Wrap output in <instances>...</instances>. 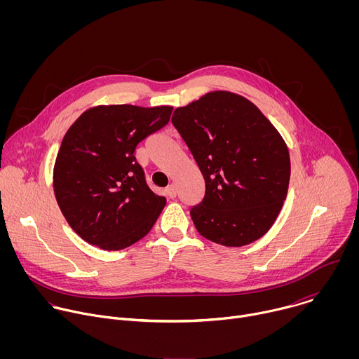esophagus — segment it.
I'll use <instances>...</instances> for the list:
<instances>
[{
	"instance_id": "esophagus-1",
	"label": "esophagus",
	"mask_w": 359,
	"mask_h": 359,
	"mask_svg": "<svg viewBox=\"0 0 359 359\" xmlns=\"http://www.w3.org/2000/svg\"><path fill=\"white\" fill-rule=\"evenodd\" d=\"M165 193H166V196H168V197H170V198H175V197H176V194H177L176 186H175V184H170L169 187H166Z\"/></svg>"
}]
</instances>
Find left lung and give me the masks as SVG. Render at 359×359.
<instances>
[{
    "label": "left lung",
    "instance_id": "8db88e82",
    "mask_svg": "<svg viewBox=\"0 0 359 359\" xmlns=\"http://www.w3.org/2000/svg\"><path fill=\"white\" fill-rule=\"evenodd\" d=\"M172 123L206 183L190 210L197 231L227 247L263 237L290 183V153L278 130L248 99L226 90L175 109Z\"/></svg>",
    "mask_w": 359,
    "mask_h": 359
}]
</instances>
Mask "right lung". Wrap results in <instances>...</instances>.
Listing matches in <instances>:
<instances>
[{
    "instance_id": "1",
    "label": "right lung",
    "mask_w": 359,
    "mask_h": 359,
    "mask_svg": "<svg viewBox=\"0 0 359 359\" xmlns=\"http://www.w3.org/2000/svg\"><path fill=\"white\" fill-rule=\"evenodd\" d=\"M173 108L95 107L65 133L55 168L54 191L72 230L92 245L116 251L144 237L166 198L153 193L135 149L168 125Z\"/></svg>"
}]
</instances>
